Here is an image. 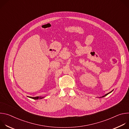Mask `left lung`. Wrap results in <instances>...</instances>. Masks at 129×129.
Here are the masks:
<instances>
[{
    "label": "left lung",
    "mask_w": 129,
    "mask_h": 129,
    "mask_svg": "<svg viewBox=\"0 0 129 129\" xmlns=\"http://www.w3.org/2000/svg\"><path fill=\"white\" fill-rule=\"evenodd\" d=\"M112 91H113V90H112V91H111V92H109V93H107V94H105V95H104V96H102V97H100V98H104V97H105V96H107V95H108V94H109V93H111V92H112Z\"/></svg>",
    "instance_id": "1"
}]
</instances>
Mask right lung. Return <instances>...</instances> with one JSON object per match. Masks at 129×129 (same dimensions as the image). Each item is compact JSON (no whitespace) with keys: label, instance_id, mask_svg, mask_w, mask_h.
<instances>
[{"label":"right lung","instance_id":"obj_1","mask_svg":"<svg viewBox=\"0 0 129 129\" xmlns=\"http://www.w3.org/2000/svg\"><path fill=\"white\" fill-rule=\"evenodd\" d=\"M45 97H42V96H37V97H30V98L34 99V100H40V99H42Z\"/></svg>","mask_w":129,"mask_h":129}]
</instances>
